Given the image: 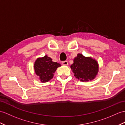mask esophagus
Wrapping results in <instances>:
<instances>
[{"label":"esophagus","instance_id":"esophagus-1","mask_svg":"<svg viewBox=\"0 0 125 125\" xmlns=\"http://www.w3.org/2000/svg\"><path fill=\"white\" fill-rule=\"evenodd\" d=\"M62 65H67L68 64V62H67V61H66V60H65V61H62Z\"/></svg>","mask_w":125,"mask_h":125}]
</instances>
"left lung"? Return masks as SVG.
Segmentation results:
<instances>
[{"label":"left lung","instance_id":"1","mask_svg":"<svg viewBox=\"0 0 125 125\" xmlns=\"http://www.w3.org/2000/svg\"><path fill=\"white\" fill-rule=\"evenodd\" d=\"M71 68L74 76L82 82L91 81L95 77L99 70L98 63L91 57L78 53L74 59Z\"/></svg>","mask_w":125,"mask_h":125}]
</instances>
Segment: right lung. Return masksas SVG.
<instances>
[{
    "label": "right lung",
    "mask_w": 125,
    "mask_h": 125,
    "mask_svg": "<svg viewBox=\"0 0 125 125\" xmlns=\"http://www.w3.org/2000/svg\"><path fill=\"white\" fill-rule=\"evenodd\" d=\"M60 66V63L52 62L51 58L45 56L37 59L34 68L35 74L39 76L41 82H47L53 77V73Z\"/></svg>",
    "instance_id": "add662e5"
}]
</instances>
